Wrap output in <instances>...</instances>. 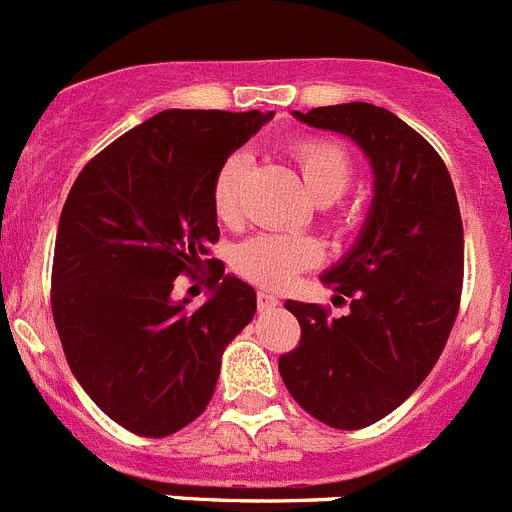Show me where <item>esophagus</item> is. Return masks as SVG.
<instances>
[{"label":"esophagus","mask_w":512,"mask_h":512,"mask_svg":"<svg viewBox=\"0 0 512 512\" xmlns=\"http://www.w3.org/2000/svg\"><path fill=\"white\" fill-rule=\"evenodd\" d=\"M256 305H259V312H269V310H277L282 302L271 295V292H259V295H256Z\"/></svg>","instance_id":"esophagus-1"}]
</instances>
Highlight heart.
<instances>
[{
	"label": "heart",
	"mask_w": 512,
	"mask_h": 512,
	"mask_svg": "<svg viewBox=\"0 0 512 512\" xmlns=\"http://www.w3.org/2000/svg\"><path fill=\"white\" fill-rule=\"evenodd\" d=\"M289 156L295 161L307 194L318 205H328L325 220L336 233L354 225V212L348 207H336V202L351 184L354 161L348 151L333 140L297 138L289 146ZM248 171L246 153H233L217 169L212 182V207L220 223L235 225L241 220V187ZM320 261V246L310 235L295 233H261L248 238L235 248L233 266L248 282L266 289L287 287L300 271L310 269Z\"/></svg>",
	"instance_id": "heart-1"
}]
</instances>
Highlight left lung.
I'll return each instance as SVG.
<instances>
[{"instance_id": "left-lung-1", "label": "left lung", "mask_w": 512, "mask_h": 512, "mask_svg": "<svg viewBox=\"0 0 512 512\" xmlns=\"http://www.w3.org/2000/svg\"><path fill=\"white\" fill-rule=\"evenodd\" d=\"M295 117L348 135L374 169L359 241L323 274L348 315L287 300L302 338L279 356L302 410L338 431H359L400 408L449 341L464 282L459 202L436 148L390 110L348 102Z\"/></svg>"}]
</instances>
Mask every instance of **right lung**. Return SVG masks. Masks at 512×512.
Listing matches in <instances>:
<instances>
[{
    "mask_svg": "<svg viewBox=\"0 0 512 512\" xmlns=\"http://www.w3.org/2000/svg\"><path fill=\"white\" fill-rule=\"evenodd\" d=\"M269 115L164 110L110 143L76 176L53 251L51 310L76 382L135 436L200 418L223 351L256 312L251 284L210 256L220 238L212 182ZM211 266L200 308L170 297L179 273Z\"/></svg>",
    "mask_w": 512,
    "mask_h": 512,
    "instance_id": "add662e5",
    "label": "right lung"
}]
</instances>
